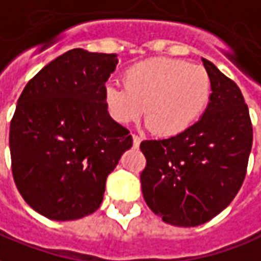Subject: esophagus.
<instances>
[{
	"label": "esophagus",
	"mask_w": 261,
	"mask_h": 261,
	"mask_svg": "<svg viewBox=\"0 0 261 261\" xmlns=\"http://www.w3.org/2000/svg\"><path fill=\"white\" fill-rule=\"evenodd\" d=\"M141 141H142V138H141L140 136H136V134H133V144H134V146H136V148H138V146H140Z\"/></svg>",
	"instance_id": "1"
}]
</instances>
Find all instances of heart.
<instances>
[{
	"mask_svg": "<svg viewBox=\"0 0 261 261\" xmlns=\"http://www.w3.org/2000/svg\"><path fill=\"white\" fill-rule=\"evenodd\" d=\"M123 86L103 88V103L112 120L131 124L145 109V123L160 137L188 130L209 105L212 83L203 67L171 58H150L128 67Z\"/></svg>",
	"mask_w": 261,
	"mask_h": 261,
	"instance_id": "obj_1",
	"label": "heart"
}]
</instances>
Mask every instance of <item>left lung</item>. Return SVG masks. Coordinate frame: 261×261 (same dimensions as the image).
<instances>
[{"label":"left lung","mask_w":261,"mask_h":261,"mask_svg":"<svg viewBox=\"0 0 261 261\" xmlns=\"http://www.w3.org/2000/svg\"><path fill=\"white\" fill-rule=\"evenodd\" d=\"M212 83L209 105L178 136L141 142L146 204L177 227H196L221 213L241 190L253 141L248 105L235 83L202 59Z\"/></svg>","instance_id":"obj_1"}]
</instances>
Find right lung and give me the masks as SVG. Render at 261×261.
<instances>
[{
    "label": "right lung",
    "instance_id": "right-lung-1",
    "mask_svg": "<svg viewBox=\"0 0 261 261\" xmlns=\"http://www.w3.org/2000/svg\"><path fill=\"white\" fill-rule=\"evenodd\" d=\"M116 54L74 48L44 66L17 99L9 128L12 174L44 217L82 219L102 203L108 175L133 146L103 103Z\"/></svg>",
    "mask_w": 261,
    "mask_h": 261
}]
</instances>
